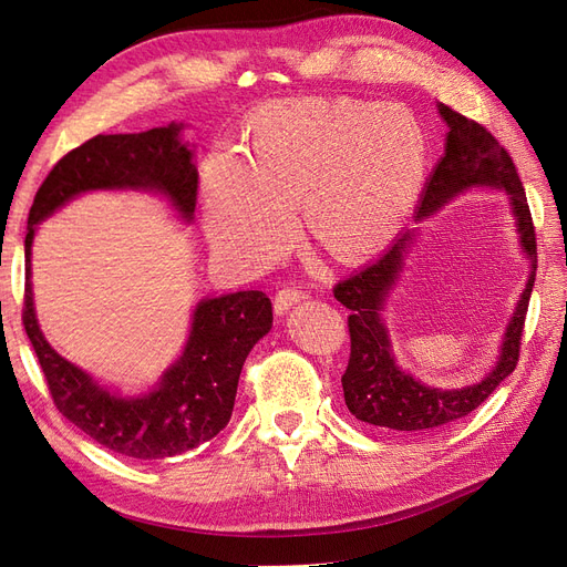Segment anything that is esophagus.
<instances>
[{
	"label": "esophagus",
	"mask_w": 567,
	"mask_h": 567,
	"mask_svg": "<svg viewBox=\"0 0 567 567\" xmlns=\"http://www.w3.org/2000/svg\"><path fill=\"white\" fill-rule=\"evenodd\" d=\"M305 298V293L300 288H296V286H286V288H281L277 296H274V312L277 315H286L290 307L293 305H298L300 300Z\"/></svg>",
	"instance_id": "obj_1"
}]
</instances>
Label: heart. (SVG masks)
I'll use <instances>...</instances> for the list:
<instances>
[{
  "instance_id": "heart-1",
  "label": "heart",
  "mask_w": 567,
  "mask_h": 567,
  "mask_svg": "<svg viewBox=\"0 0 567 567\" xmlns=\"http://www.w3.org/2000/svg\"><path fill=\"white\" fill-rule=\"evenodd\" d=\"M427 136L404 106L288 99L257 109L244 156L213 151L200 167L203 221L225 260L257 267L293 234V208L336 260L381 252L414 210Z\"/></svg>"
}]
</instances>
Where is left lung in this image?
Returning a JSON list of instances; mask_svg holds the SVG:
<instances>
[{"label": "left lung", "mask_w": 567, "mask_h": 567, "mask_svg": "<svg viewBox=\"0 0 567 567\" xmlns=\"http://www.w3.org/2000/svg\"><path fill=\"white\" fill-rule=\"evenodd\" d=\"M437 111L450 127L447 144H444V156L423 188L416 219L421 221L435 215L444 203L473 186L502 188L511 200V213L516 217L523 252L532 260V271L516 312L508 321L499 362L483 381L458 390L423 385L394 364L390 352V338L381 312L390 288L400 277L404 252L414 231L400 234L379 260L359 269L350 279L336 284V300L350 310V362L342 373L346 404L354 419L392 427V431H427V427L468 416L489 398L496 385L508 379L520 357L523 326L537 274V234L532 225L523 182L506 148L475 120L444 104H440Z\"/></svg>", "instance_id": "obj_1"}]
</instances>
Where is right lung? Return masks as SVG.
<instances>
[{
	"instance_id": "right-lung-1",
	"label": "right lung",
	"mask_w": 567,
	"mask_h": 567,
	"mask_svg": "<svg viewBox=\"0 0 567 567\" xmlns=\"http://www.w3.org/2000/svg\"><path fill=\"white\" fill-rule=\"evenodd\" d=\"M182 125L140 134H96L51 167L38 188L25 234L23 326L61 414L104 447L130 458H169L213 440L231 419L238 375L252 346L271 329L262 290L200 300L192 333L161 385L142 398H120L49 346L32 307L30 248L35 225L63 203L96 188H142L169 198L188 221L196 210L198 173L179 140Z\"/></svg>"
}]
</instances>
